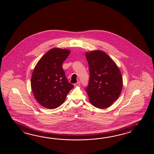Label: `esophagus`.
<instances>
[{
    "mask_svg": "<svg viewBox=\"0 0 154 154\" xmlns=\"http://www.w3.org/2000/svg\"><path fill=\"white\" fill-rule=\"evenodd\" d=\"M74 86H75V87H77V86H80V82H76L75 84H74Z\"/></svg>",
    "mask_w": 154,
    "mask_h": 154,
    "instance_id": "obj_1",
    "label": "esophagus"
}]
</instances>
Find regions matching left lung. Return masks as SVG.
Instances as JSON below:
<instances>
[{
  "label": "left lung",
  "instance_id": "8db88e82",
  "mask_svg": "<svg viewBox=\"0 0 154 154\" xmlns=\"http://www.w3.org/2000/svg\"><path fill=\"white\" fill-rule=\"evenodd\" d=\"M90 80L86 91L95 107L104 109L118 99L123 87V78L118 66L106 53L95 50L86 53Z\"/></svg>",
  "mask_w": 154,
  "mask_h": 154
}]
</instances>
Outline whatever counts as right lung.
Listing matches in <instances>:
<instances>
[{
  "instance_id": "add662e5",
  "label": "right lung",
  "mask_w": 154,
  "mask_h": 154,
  "mask_svg": "<svg viewBox=\"0 0 154 154\" xmlns=\"http://www.w3.org/2000/svg\"><path fill=\"white\" fill-rule=\"evenodd\" d=\"M68 49L54 48L46 52L33 71L31 86L37 101L43 107L54 109L62 105L74 86L69 83L63 69L69 56Z\"/></svg>"
}]
</instances>
